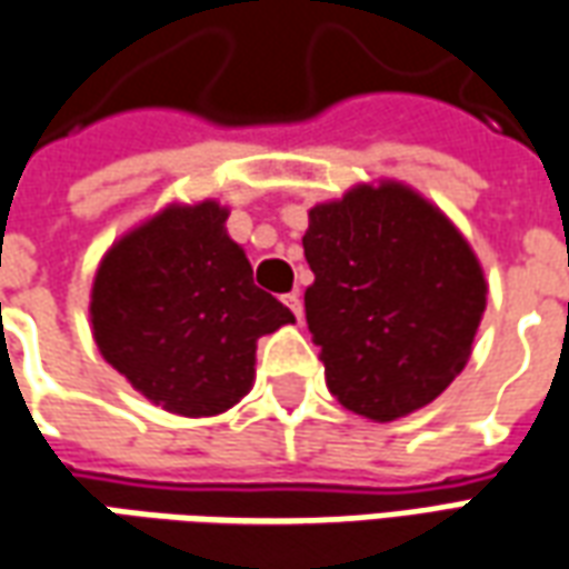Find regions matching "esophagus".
Instances as JSON below:
<instances>
[{
  "label": "esophagus",
  "mask_w": 569,
  "mask_h": 569,
  "mask_svg": "<svg viewBox=\"0 0 569 569\" xmlns=\"http://www.w3.org/2000/svg\"><path fill=\"white\" fill-rule=\"evenodd\" d=\"M284 306L291 309L297 321H303V300H300V293H297V291L288 293V297H284Z\"/></svg>",
  "instance_id": "esophagus-1"
}]
</instances>
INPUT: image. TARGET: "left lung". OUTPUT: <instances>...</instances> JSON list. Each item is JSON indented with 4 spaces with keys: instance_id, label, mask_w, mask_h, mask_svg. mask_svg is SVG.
<instances>
[{
    "instance_id": "1",
    "label": "left lung",
    "mask_w": 569,
    "mask_h": 569,
    "mask_svg": "<svg viewBox=\"0 0 569 569\" xmlns=\"http://www.w3.org/2000/svg\"><path fill=\"white\" fill-rule=\"evenodd\" d=\"M316 281L306 321L346 410L389 422L466 368L487 306L485 272L445 213L401 183L358 187L309 211Z\"/></svg>"
}]
</instances>
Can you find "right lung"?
<instances>
[{
	"label": "right lung",
	"instance_id": "obj_1",
	"mask_svg": "<svg viewBox=\"0 0 569 569\" xmlns=\"http://www.w3.org/2000/svg\"><path fill=\"white\" fill-rule=\"evenodd\" d=\"M293 312L253 284L217 201L168 208L128 232L94 278L100 356L180 417H213L248 395L257 340Z\"/></svg>",
	"mask_w": 569,
	"mask_h": 569
}]
</instances>
